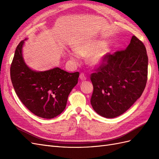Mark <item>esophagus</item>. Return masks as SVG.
<instances>
[{"label":"esophagus","mask_w":159,"mask_h":159,"mask_svg":"<svg viewBox=\"0 0 159 159\" xmlns=\"http://www.w3.org/2000/svg\"><path fill=\"white\" fill-rule=\"evenodd\" d=\"M79 78H80V79L81 80H85L87 79L86 76H85L84 74H83V73H81V74L80 75Z\"/></svg>","instance_id":"34e87169"}]
</instances>
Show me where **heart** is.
<instances>
[{
    "label": "heart",
    "instance_id": "heart-1",
    "mask_svg": "<svg viewBox=\"0 0 159 159\" xmlns=\"http://www.w3.org/2000/svg\"><path fill=\"white\" fill-rule=\"evenodd\" d=\"M75 51L70 53V58L77 60L79 54L89 55L88 62L91 66H98L103 64L107 61L110 54V49L106 46V42L101 40H93L79 44L75 48Z\"/></svg>",
    "mask_w": 159,
    "mask_h": 159
}]
</instances>
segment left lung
<instances>
[{
	"instance_id": "obj_1",
	"label": "left lung",
	"mask_w": 159,
	"mask_h": 159,
	"mask_svg": "<svg viewBox=\"0 0 159 159\" xmlns=\"http://www.w3.org/2000/svg\"><path fill=\"white\" fill-rule=\"evenodd\" d=\"M148 61L144 45L135 35L125 50L109 54L105 63L91 75L93 109L106 118L127 111L144 90Z\"/></svg>"
}]
</instances>
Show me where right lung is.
Listing matches in <instances>:
<instances>
[{
	"mask_svg": "<svg viewBox=\"0 0 159 159\" xmlns=\"http://www.w3.org/2000/svg\"><path fill=\"white\" fill-rule=\"evenodd\" d=\"M19 43L11 66V79L16 94L29 110L40 117L52 119L62 113L68 97L78 83L79 72L69 73L56 67L35 71L24 61Z\"/></svg>",
	"mask_w": 159,
	"mask_h": 159,
	"instance_id": "1",
	"label": "right lung"
}]
</instances>
